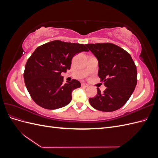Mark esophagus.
I'll return each instance as SVG.
<instances>
[{"label":"esophagus","mask_w":158,"mask_h":158,"mask_svg":"<svg viewBox=\"0 0 158 158\" xmlns=\"http://www.w3.org/2000/svg\"><path fill=\"white\" fill-rule=\"evenodd\" d=\"M88 86V85L87 84H85V83L82 84V87H83V88H87Z\"/></svg>","instance_id":"1"}]
</instances>
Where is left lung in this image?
Segmentation results:
<instances>
[{
  "label": "left lung",
  "instance_id": "1",
  "mask_svg": "<svg viewBox=\"0 0 158 158\" xmlns=\"http://www.w3.org/2000/svg\"><path fill=\"white\" fill-rule=\"evenodd\" d=\"M98 60V76L107 87L89 98L95 109L111 112L120 109L131 96L137 84L136 66L131 55L111 43L85 44Z\"/></svg>",
  "mask_w": 158,
  "mask_h": 158
}]
</instances>
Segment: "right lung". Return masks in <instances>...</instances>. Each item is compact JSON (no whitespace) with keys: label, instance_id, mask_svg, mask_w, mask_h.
Masks as SVG:
<instances>
[{"label":"right lung","instance_id":"1","mask_svg":"<svg viewBox=\"0 0 158 158\" xmlns=\"http://www.w3.org/2000/svg\"><path fill=\"white\" fill-rule=\"evenodd\" d=\"M82 51H88L83 44L55 40L38 47L33 52L26 64L23 78L38 106L56 109L71 102L72 92L81 84L74 79L64 84L60 74L70 69L74 56Z\"/></svg>","mask_w":158,"mask_h":158}]
</instances>
